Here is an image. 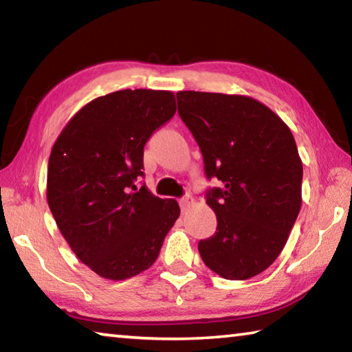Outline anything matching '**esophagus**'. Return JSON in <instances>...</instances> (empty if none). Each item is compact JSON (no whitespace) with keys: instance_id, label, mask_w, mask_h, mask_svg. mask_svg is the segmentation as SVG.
I'll return each instance as SVG.
<instances>
[{"instance_id":"obj_1","label":"esophagus","mask_w":352,"mask_h":352,"mask_svg":"<svg viewBox=\"0 0 352 352\" xmlns=\"http://www.w3.org/2000/svg\"><path fill=\"white\" fill-rule=\"evenodd\" d=\"M194 204H195V199H194L192 195H190V194H186V195H184V197H182V199H180V206H182V210H183V211L189 210V208L192 206Z\"/></svg>"}]
</instances>
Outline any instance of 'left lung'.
I'll return each mask as SVG.
<instances>
[{"mask_svg": "<svg viewBox=\"0 0 352 352\" xmlns=\"http://www.w3.org/2000/svg\"><path fill=\"white\" fill-rule=\"evenodd\" d=\"M178 113L205 160L206 204L217 230L199 242L206 267L233 281L275 262L301 208L302 163L290 129L259 100L242 94L178 91Z\"/></svg>", "mask_w": 352, "mask_h": 352, "instance_id": "left-lung-1", "label": "left lung"}]
</instances>
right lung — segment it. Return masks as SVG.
<instances>
[{
  "label": "right lung",
  "mask_w": 352,
  "mask_h": 352,
  "mask_svg": "<svg viewBox=\"0 0 352 352\" xmlns=\"http://www.w3.org/2000/svg\"><path fill=\"white\" fill-rule=\"evenodd\" d=\"M175 110L172 91L105 94L83 105L52 146L47 205L74 254L100 278L147 270L180 216L177 200L135 186L144 144Z\"/></svg>",
  "instance_id": "add662e5"
}]
</instances>
